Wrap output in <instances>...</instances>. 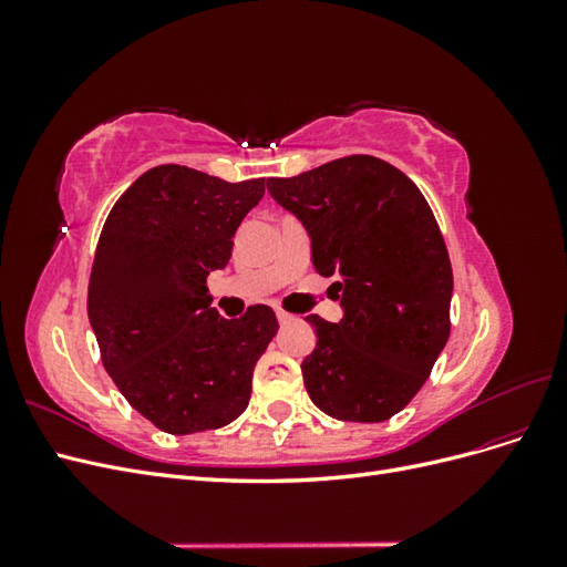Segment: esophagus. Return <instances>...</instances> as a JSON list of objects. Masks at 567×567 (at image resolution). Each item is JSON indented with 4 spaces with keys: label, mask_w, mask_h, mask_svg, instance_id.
<instances>
[{
    "label": "esophagus",
    "mask_w": 567,
    "mask_h": 567,
    "mask_svg": "<svg viewBox=\"0 0 567 567\" xmlns=\"http://www.w3.org/2000/svg\"><path fill=\"white\" fill-rule=\"evenodd\" d=\"M277 319H279V323H290V321H296V317H293V315H288V312H284V310H277Z\"/></svg>",
    "instance_id": "obj_1"
}]
</instances>
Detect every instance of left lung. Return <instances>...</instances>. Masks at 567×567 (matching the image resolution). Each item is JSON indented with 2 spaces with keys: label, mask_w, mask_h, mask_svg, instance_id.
<instances>
[{
  "label": "left lung",
  "mask_w": 567,
  "mask_h": 567,
  "mask_svg": "<svg viewBox=\"0 0 567 567\" xmlns=\"http://www.w3.org/2000/svg\"><path fill=\"white\" fill-rule=\"evenodd\" d=\"M267 188L310 231L312 262L336 277L346 312L338 323L307 317L317 331L307 392L338 421H388L423 388L452 329V262L431 205L373 156L271 177Z\"/></svg>",
  "instance_id": "obj_1"
}]
</instances>
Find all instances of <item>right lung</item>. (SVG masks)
Returning <instances> with one entry per match:
<instances>
[{"label":"right lung","mask_w":567,"mask_h":567,"mask_svg":"<svg viewBox=\"0 0 567 567\" xmlns=\"http://www.w3.org/2000/svg\"><path fill=\"white\" fill-rule=\"evenodd\" d=\"M262 194L265 179L231 184L158 165L117 198L101 229L87 293L101 362L163 433L215 431L250 402L252 369L279 321L267 305L219 317L208 274L227 267L234 234Z\"/></svg>","instance_id":"1"}]
</instances>
